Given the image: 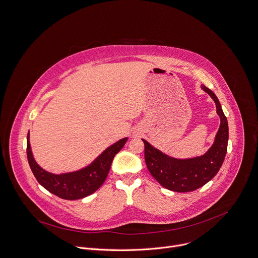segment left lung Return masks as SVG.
Returning <instances> with one entry per match:
<instances>
[{"label": "left lung", "instance_id": "left-lung-1", "mask_svg": "<svg viewBox=\"0 0 258 258\" xmlns=\"http://www.w3.org/2000/svg\"><path fill=\"white\" fill-rule=\"evenodd\" d=\"M201 88L210 95L216 105L220 126L211 148L202 156L176 159L156 149L145 139V159L153 177L165 188L185 192L198 189L210 181L219 171L227 151L228 125L216 95L206 86Z\"/></svg>", "mask_w": 258, "mask_h": 258}]
</instances>
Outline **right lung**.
<instances>
[{
    "label": "right lung",
    "instance_id": "add662e5",
    "mask_svg": "<svg viewBox=\"0 0 258 258\" xmlns=\"http://www.w3.org/2000/svg\"><path fill=\"white\" fill-rule=\"evenodd\" d=\"M128 137L122 138L105 149L91 164L73 172L54 174L48 172L36 162L27 134V161L38 182L53 195L64 200H78L96 191L106 179L111 162L126 144Z\"/></svg>",
    "mask_w": 258,
    "mask_h": 258
}]
</instances>
